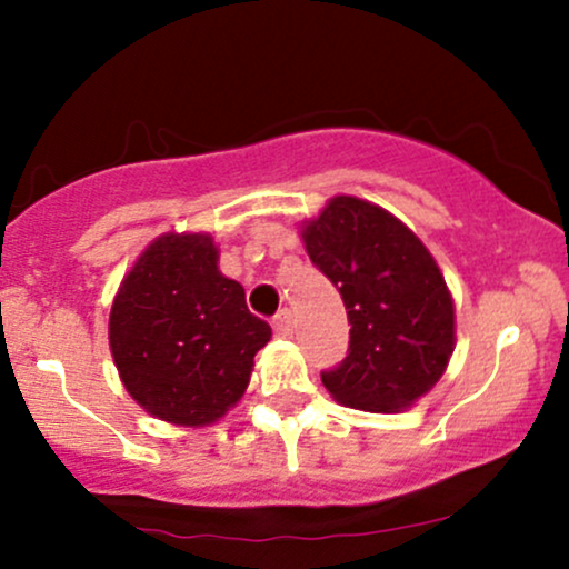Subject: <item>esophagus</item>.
<instances>
[{
	"mask_svg": "<svg viewBox=\"0 0 569 569\" xmlns=\"http://www.w3.org/2000/svg\"><path fill=\"white\" fill-rule=\"evenodd\" d=\"M272 326H276V331L280 337H291L293 335V312L289 307H283V310L278 312L276 318H272Z\"/></svg>",
	"mask_w": 569,
	"mask_h": 569,
	"instance_id": "esophagus-1",
	"label": "esophagus"
}]
</instances>
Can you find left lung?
Returning <instances> with one entry per match:
<instances>
[{
	"instance_id": "1",
	"label": "left lung",
	"mask_w": 569,
	"mask_h": 569,
	"mask_svg": "<svg viewBox=\"0 0 569 569\" xmlns=\"http://www.w3.org/2000/svg\"><path fill=\"white\" fill-rule=\"evenodd\" d=\"M310 262L342 293L348 358L321 380L339 403L401 411L426 396L455 350V305L443 276L403 221L375 202L337 194L305 221Z\"/></svg>"
}]
</instances>
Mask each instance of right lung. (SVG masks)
<instances>
[{
	"label": "right lung",
	"mask_w": 569,
	"mask_h": 569,
	"mask_svg": "<svg viewBox=\"0 0 569 569\" xmlns=\"http://www.w3.org/2000/svg\"><path fill=\"white\" fill-rule=\"evenodd\" d=\"M217 262L211 234L168 232L136 259L112 302L109 348L120 380L139 407L173 426L224 417L272 337Z\"/></svg>",
	"instance_id": "add662e5"
}]
</instances>
